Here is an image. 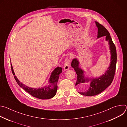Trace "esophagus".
Instances as JSON below:
<instances>
[{"label":"esophagus","mask_w":127,"mask_h":127,"mask_svg":"<svg viewBox=\"0 0 127 127\" xmlns=\"http://www.w3.org/2000/svg\"><path fill=\"white\" fill-rule=\"evenodd\" d=\"M69 63H70V60L68 58H66L65 61L64 65V70L66 71L69 69Z\"/></svg>","instance_id":"34e87169"}]
</instances>
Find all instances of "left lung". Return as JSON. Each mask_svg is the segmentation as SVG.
<instances>
[{
    "mask_svg": "<svg viewBox=\"0 0 127 127\" xmlns=\"http://www.w3.org/2000/svg\"><path fill=\"white\" fill-rule=\"evenodd\" d=\"M95 24L97 27V38L105 36V40L108 42L111 50V59L110 65L107 70L102 75L98 78H85L84 75V71L79 67V62L77 58L73 59L72 61L71 65L73 67L77 75V79L75 85H77L79 89L84 90V91L79 93L80 94L85 96H94L102 92L108 86L112 83L115 74L116 64H117V51L116 46L113 43L110 33L108 31L99 23L95 22ZM89 81L91 82L89 87L85 83ZM88 88H87V87Z\"/></svg>",
    "mask_w": 127,
    "mask_h": 127,
    "instance_id": "left-lung-1",
    "label": "left lung"
}]
</instances>
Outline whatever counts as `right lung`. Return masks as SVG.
Wrapping results in <instances>:
<instances>
[{
    "instance_id": "1",
    "label": "right lung",
    "mask_w": 127,
    "mask_h": 127,
    "mask_svg": "<svg viewBox=\"0 0 127 127\" xmlns=\"http://www.w3.org/2000/svg\"><path fill=\"white\" fill-rule=\"evenodd\" d=\"M11 69L13 75H14L15 74L11 64ZM62 72V69L61 67H58L56 68L55 70L52 72L50 77L49 81L50 85L39 88L29 87L21 82L20 80L17 78L16 76H14V77L19 85L32 96L41 99H48L53 97L56 95L58 88L57 82L59 75Z\"/></svg>"
}]
</instances>
